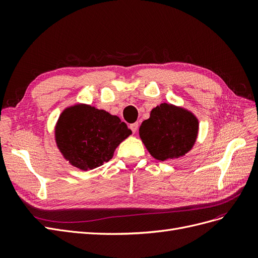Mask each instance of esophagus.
Returning <instances> with one entry per match:
<instances>
[{
	"instance_id": "obj_1",
	"label": "esophagus",
	"mask_w": 258,
	"mask_h": 258,
	"mask_svg": "<svg viewBox=\"0 0 258 258\" xmlns=\"http://www.w3.org/2000/svg\"><path fill=\"white\" fill-rule=\"evenodd\" d=\"M129 128L131 129V131L134 132V134H136L137 132V130H138V128H139V123L138 122H134V123H130V126H129Z\"/></svg>"
}]
</instances>
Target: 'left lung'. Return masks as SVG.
Instances as JSON below:
<instances>
[{"label":"left lung","mask_w":258,"mask_h":258,"mask_svg":"<svg viewBox=\"0 0 258 258\" xmlns=\"http://www.w3.org/2000/svg\"><path fill=\"white\" fill-rule=\"evenodd\" d=\"M139 131L153 157L165 161L191 150L198 134V119L184 108L162 103L153 108Z\"/></svg>","instance_id":"obj_1"}]
</instances>
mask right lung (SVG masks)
<instances>
[{
  "label": "right lung",
  "mask_w": 258,
  "mask_h": 258,
  "mask_svg": "<svg viewBox=\"0 0 258 258\" xmlns=\"http://www.w3.org/2000/svg\"><path fill=\"white\" fill-rule=\"evenodd\" d=\"M131 135L117 116L90 105H74L61 114L56 126L60 152L71 165L92 170L112 159L115 148Z\"/></svg>",
  "instance_id": "obj_1"
}]
</instances>
